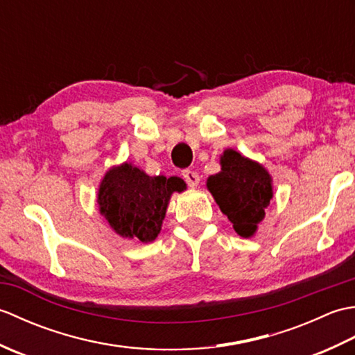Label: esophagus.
<instances>
[{
    "label": "esophagus",
    "instance_id": "obj_1",
    "mask_svg": "<svg viewBox=\"0 0 355 355\" xmlns=\"http://www.w3.org/2000/svg\"><path fill=\"white\" fill-rule=\"evenodd\" d=\"M183 178L189 187H197L200 184V175L195 171H183Z\"/></svg>",
    "mask_w": 355,
    "mask_h": 355
}]
</instances>
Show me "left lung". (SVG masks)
<instances>
[{
    "instance_id": "8db88e82",
    "label": "left lung",
    "mask_w": 355,
    "mask_h": 355,
    "mask_svg": "<svg viewBox=\"0 0 355 355\" xmlns=\"http://www.w3.org/2000/svg\"><path fill=\"white\" fill-rule=\"evenodd\" d=\"M207 189L243 238L254 235L273 198V186L267 169L233 149L223 153L221 171L207 178Z\"/></svg>"
}]
</instances>
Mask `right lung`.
Masks as SVG:
<instances>
[{
  "label": "right lung",
  "instance_id": "1",
  "mask_svg": "<svg viewBox=\"0 0 355 355\" xmlns=\"http://www.w3.org/2000/svg\"><path fill=\"white\" fill-rule=\"evenodd\" d=\"M182 178L149 177L131 163L111 168L97 192L99 212L122 238L153 243L162 230L173 192H183Z\"/></svg>",
  "mask_w": 355,
  "mask_h": 355
}]
</instances>
